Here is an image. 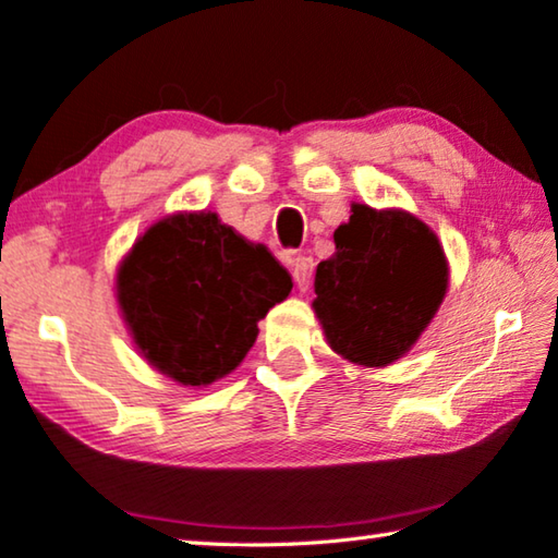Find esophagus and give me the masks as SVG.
I'll use <instances>...</instances> for the list:
<instances>
[{
    "instance_id": "34e87169",
    "label": "esophagus",
    "mask_w": 558,
    "mask_h": 558,
    "mask_svg": "<svg viewBox=\"0 0 558 558\" xmlns=\"http://www.w3.org/2000/svg\"><path fill=\"white\" fill-rule=\"evenodd\" d=\"M290 270H293L295 286L305 293V290L311 288V280H313V258H305V255H295V258L290 260Z\"/></svg>"
}]
</instances>
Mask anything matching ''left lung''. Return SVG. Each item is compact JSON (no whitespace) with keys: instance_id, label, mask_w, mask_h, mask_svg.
<instances>
[{"instance_id":"1","label":"left lung","mask_w":558,"mask_h":558,"mask_svg":"<svg viewBox=\"0 0 558 558\" xmlns=\"http://www.w3.org/2000/svg\"><path fill=\"white\" fill-rule=\"evenodd\" d=\"M317 265L313 311L342 360L387 367L414 348L439 311L449 263L437 233L402 208L352 203Z\"/></svg>"}]
</instances>
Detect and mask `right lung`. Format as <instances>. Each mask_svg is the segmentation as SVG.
<instances>
[{
  "instance_id": "right-lung-1",
  "label": "right lung",
  "mask_w": 558,
  "mask_h": 558,
  "mask_svg": "<svg viewBox=\"0 0 558 558\" xmlns=\"http://www.w3.org/2000/svg\"><path fill=\"white\" fill-rule=\"evenodd\" d=\"M290 290L293 278L268 247L214 210L156 220L117 270V303L138 355L183 387L231 375Z\"/></svg>"
}]
</instances>
